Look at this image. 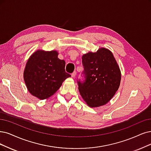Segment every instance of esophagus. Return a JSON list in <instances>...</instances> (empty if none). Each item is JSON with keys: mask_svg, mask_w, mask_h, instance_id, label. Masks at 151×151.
Here are the masks:
<instances>
[{"mask_svg": "<svg viewBox=\"0 0 151 151\" xmlns=\"http://www.w3.org/2000/svg\"><path fill=\"white\" fill-rule=\"evenodd\" d=\"M76 71H73L71 73V76L73 77V78H75V76H76Z\"/></svg>", "mask_w": 151, "mask_h": 151, "instance_id": "esophagus-1", "label": "esophagus"}]
</instances>
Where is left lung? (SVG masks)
<instances>
[{"mask_svg":"<svg viewBox=\"0 0 151 151\" xmlns=\"http://www.w3.org/2000/svg\"><path fill=\"white\" fill-rule=\"evenodd\" d=\"M85 80H78L81 96L90 107L95 108L109 101L118 91L121 71L110 50L99 48L96 52L83 55Z\"/></svg>","mask_w":151,"mask_h":151,"instance_id":"8db88e82","label":"left lung"}]
</instances>
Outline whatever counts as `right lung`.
<instances>
[{
	"label": "right lung",
	"instance_id": "obj_1",
	"mask_svg": "<svg viewBox=\"0 0 151 151\" xmlns=\"http://www.w3.org/2000/svg\"><path fill=\"white\" fill-rule=\"evenodd\" d=\"M57 51L38 50L28 60L24 79L28 90L40 99L51 96L71 75L65 70V61L58 58Z\"/></svg>",
	"mask_w": 151,
	"mask_h": 151
}]
</instances>
